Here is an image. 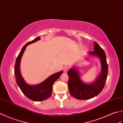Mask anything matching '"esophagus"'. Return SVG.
Segmentation results:
<instances>
[{
  "label": "esophagus",
  "mask_w": 123,
  "mask_h": 123,
  "mask_svg": "<svg viewBox=\"0 0 123 123\" xmlns=\"http://www.w3.org/2000/svg\"><path fill=\"white\" fill-rule=\"evenodd\" d=\"M69 70V67L67 66H65L63 67V70L65 73H66L67 72V71Z\"/></svg>",
  "instance_id": "esophagus-1"
}]
</instances>
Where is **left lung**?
<instances>
[{
    "instance_id": "1",
    "label": "left lung",
    "mask_w": 123,
    "mask_h": 123,
    "mask_svg": "<svg viewBox=\"0 0 123 123\" xmlns=\"http://www.w3.org/2000/svg\"><path fill=\"white\" fill-rule=\"evenodd\" d=\"M94 51H89L90 55L98 57L101 63L102 70L99 75L94 82L85 84L81 81L78 70L74 68L67 72L69 76L68 86L70 95L78 99L86 100L92 98L102 92L107 80L108 65L104 51L97 43L94 42Z\"/></svg>"
}]
</instances>
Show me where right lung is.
<instances>
[{"label":"right lung","instance_id":"add662e5","mask_svg":"<svg viewBox=\"0 0 123 123\" xmlns=\"http://www.w3.org/2000/svg\"><path fill=\"white\" fill-rule=\"evenodd\" d=\"M40 39V37H38L33 40L27 43L21 49V50L16 59L15 65V76L17 84L19 87L21 92L27 98L36 102L44 100L50 96L53 91L54 83L62 73V71H61L58 73L54 74L49 76L43 82L35 85H30L25 81L20 71V64L21 57L27 46Z\"/></svg>","mask_w":123,"mask_h":123}]
</instances>
